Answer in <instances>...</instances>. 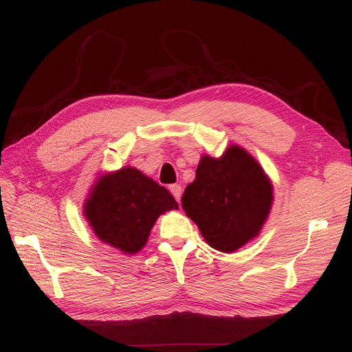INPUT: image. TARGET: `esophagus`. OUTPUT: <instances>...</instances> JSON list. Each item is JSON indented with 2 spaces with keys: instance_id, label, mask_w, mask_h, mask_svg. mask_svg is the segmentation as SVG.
I'll list each match as a JSON object with an SVG mask.
<instances>
[{
  "instance_id": "obj_1",
  "label": "esophagus",
  "mask_w": 352,
  "mask_h": 352,
  "mask_svg": "<svg viewBox=\"0 0 352 352\" xmlns=\"http://www.w3.org/2000/svg\"><path fill=\"white\" fill-rule=\"evenodd\" d=\"M169 190H170V193H172V195H174V198L177 201H180V198H182V186L180 184H170L169 186Z\"/></svg>"
}]
</instances>
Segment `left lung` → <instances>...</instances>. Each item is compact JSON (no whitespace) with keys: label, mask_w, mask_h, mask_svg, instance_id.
I'll return each mask as SVG.
<instances>
[{"label":"left lung","mask_w":352,"mask_h":352,"mask_svg":"<svg viewBox=\"0 0 352 352\" xmlns=\"http://www.w3.org/2000/svg\"><path fill=\"white\" fill-rule=\"evenodd\" d=\"M272 199L263 168L243 148L231 145L219 159L201 157L182 207L212 248L234 252L260 233Z\"/></svg>","instance_id":"left-lung-1"}]
</instances>
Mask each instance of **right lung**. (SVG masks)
I'll return each mask as SVG.
<instances>
[{
	"mask_svg": "<svg viewBox=\"0 0 352 352\" xmlns=\"http://www.w3.org/2000/svg\"><path fill=\"white\" fill-rule=\"evenodd\" d=\"M174 208L178 204L168 189L129 166L100 178L85 203V216L100 241L136 254L157 218Z\"/></svg>",
	"mask_w": 352,
	"mask_h": 352,
	"instance_id": "obj_1",
	"label": "right lung"
}]
</instances>
